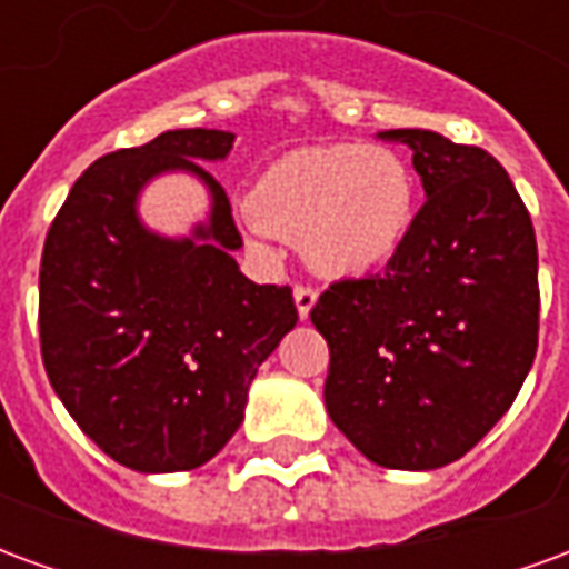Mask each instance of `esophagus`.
<instances>
[{
	"instance_id": "34e87169",
	"label": "esophagus",
	"mask_w": 569,
	"mask_h": 569,
	"mask_svg": "<svg viewBox=\"0 0 569 569\" xmlns=\"http://www.w3.org/2000/svg\"><path fill=\"white\" fill-rule=\"evenodd\" d=\"M292 296H296L298 317H301V320H308L310 310H313V305H317V289H310V286H296V289H292Z\"/></svg>"
}]
</instances>
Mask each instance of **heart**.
Here are the masks:
<instances>
[{
	"label": "heart",
	"instance_id": "heart-1",
	"mask_svg": "<svg viewBox=\"0 0 569 569\" xmlns=\"http://www.w3.org/2000/svg\"><path fill=\"white\" fill-rule=\"evenodd\" d=\"M418 207V173L402 151L335 142L277 158L249 191V228L298 240L313 271L341 280L393 259Z\"/></svg>",
	"mask_w": 569,
	"mask_h": 569
}]
</instances>
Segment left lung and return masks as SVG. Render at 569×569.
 Here are the masks:
<instances>
[{
    "label": "left lung",
    "instance_id": "8db88e82",
    "mask_svg": "<svg viewBox=\"0 0 569 569\" xmlns=\"http://www.w3.org/2000/svg\"><path fill=\"white\" fill-rule=\"evenodd\" d=\"M415 151L427 203L381 273L338 280L310 310L329 345L326 411L387 469L460 460L509 411L537 357V234L500 161L432 130Z\"/></svg>",
    "mask_w": 569,
    "mask_h": 569
}]
</instances>
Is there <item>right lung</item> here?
I'll return each instance as SVG.
<instances>
[{
    "instance_id": "1",
    "label": "right lung",
    "mask_w": 569,
    "mask_h": 569,
    "mask_svg": "<svg viewBox=\"0 0 569 569\" xmlns=\"http://www.w3.org/2000/svg\"><path fill=\"white\" fill-rule=\"evenodd\" d=\"M228 130H167L93 161L44 237L39 335L48 381L81 432L137 472L198 469L243 423L249 383L298 310L289 286L240 273L243 247L224 188L200 161H222ZM191 172L211 219L191 238L141 224L154 174Z\"/></svg>"
}]
</instances>
